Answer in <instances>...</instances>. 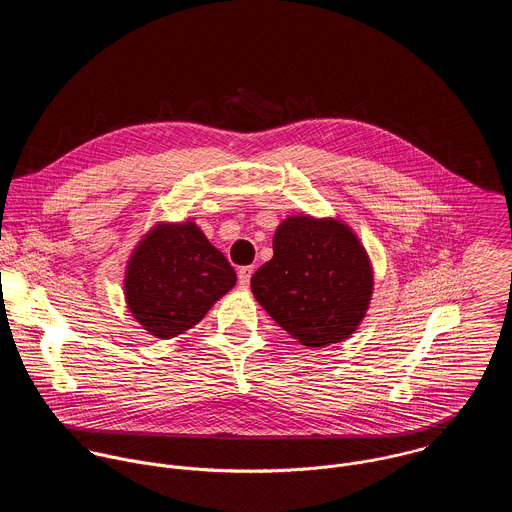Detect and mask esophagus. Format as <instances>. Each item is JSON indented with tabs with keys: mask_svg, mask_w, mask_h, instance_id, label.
Instances as JSON below:
<instances>
[{
	"mask_svg": "<svg viewBox=\"0 0 512 512\" xmlns=\"http://www.w3.org/2000/svg\"><path fill=\"white\" fill-rule=\"evenodd\" d=\"M252 274H254V266H242V268L238 270V282H240L242 288H246V286L250 284Z\"/></svg>",
	"mask_w": 512,
	"mask_h": 512,
	"instance_id": "esophagus-1",
	"label": "esophagus"
}]
</instances>
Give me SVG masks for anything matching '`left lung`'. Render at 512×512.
I'll return each instance as SVG.
<instances>
[{
  "label": "left lung",
  "mask_w": 512,
  "mask_h": 512,
  "mask_svg": "<svg viewBox=\"0 0 512 512\" xmlns=\"http://www.w3.org/2000/svg\"><path fill=\"white\" fill-rule=\"evenodd\" d=\"M274 256L250 280L256 301L309 349L349 339L365 319L374 270L361 238L339 217L290 215Z\"/></svg>",
  "instance_id": "left-lung-1"
}]
</instances>
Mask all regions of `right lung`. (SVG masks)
<instances>
[{
  "mask_svg": "<svg viewBox=\"0 0 512 512\" xmlns=\"http://www.w3.org/2000/svg\"><path fill=\"white\" fill-rule=\"evenodd\" d=\"M234 284V268L195 220L155 222L126 262L124 297L132 317L165 341L193 329Z\"/></svg>",
  "mask_w": 512,
  "mask_h": 512,
  "instance_id": "1",
  "label": "right lung"
}]
</instances>
